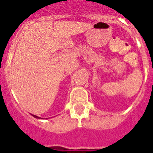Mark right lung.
I'll return each mask as SVG.
<instances>
[{
	"label": "right lung",
	"mask_w": 153,
	"mask_h": 153,
	"mask_svg": "<svg viewBox=\"0 0 153 153\" xmlns=\"http://www.w3.org/2000/svg\"><path fill=\"white\" fill-rule=\"evenodd\" d=\"M32 116H33V117H35V118H37V119H39L40 118V117H36V116H35V115H32Z\"/></svg>",
	"instance_id": "add662e5"
}]
</instances>
